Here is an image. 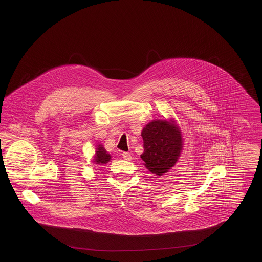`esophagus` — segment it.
Wrapping results in <instances>:
<instances>
[{"instance_id":"34e87169","label":"esophagus","mask_w":262,"mask_h":262,"mask_svg":"<svg viewBox=\"0 0 262 262\" xmlns=\"http://www.w3.org/2000/svg\"><path fill=\"white\" fill-rule=\"evenodd\" d=\"M123 158L124 160H131L132 159V155L129 154V152H123Z\"/></svg>"}]
</instances>
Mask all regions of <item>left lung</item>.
<instances>
[{
    "mask_svg": "<svg viewBox=\"0 0 262 262\" xmlns=\"http://www.w3.org/2000/svg\"><path fill=\"white\" fill-rule=\"evenodd\" d=\"M141 136L144 151L140 156L150 172L161 175L175 165L183 141L178 126L167 121H154L145 126Z\"/></svg>",
    "mask_w": 262,
    "mask_h": 262,
    "instance_id": "1",
    "label": "left lung"
}]
</instances>
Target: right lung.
I'll list each match as a JSON object with an SVG mask.
<instances>
[{"mask_svg":"<svg viewBox=\"0 0 262 262\" xmlns=\"http://www.w3.org/2000/svg\"><path fill=\"white\" fill-rule=\"evenodd\" d=\"M110 159H111V155L106 152V150L102 147V145H98L95 160L96 164H106L110 161Z\"/></svg>","mask_w":262,"mask_h":262,"instance_id":"1","label":"right lung"}]
</instances>
